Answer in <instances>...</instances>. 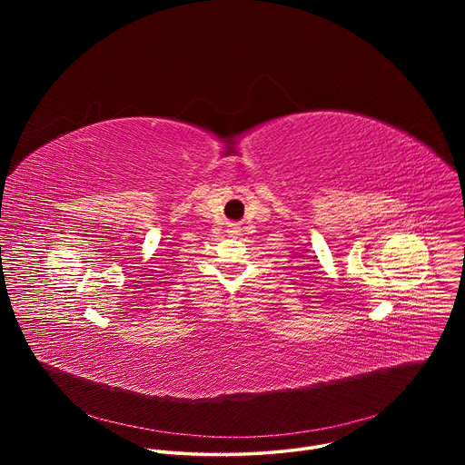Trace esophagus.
Returning a JSON list of instances; mask_svg holds the SVG:
<instances>
[{
  "label": "esophagus",
  "mask_w": 465,
  "mask_h": 465,
  "mask_svg": "<svg viewBox=\"0 0 465 465\" xmlns=\"http://www.w3.org/2000/svg\"><path fill=\"white\" fill-rule=\"evenodd\" d=\"M230 232H232V233H239L241 228H239L237 224H230Z\"/></svg>",
  "instance_id": "obj_1"
}]
</instances>
